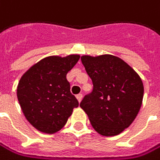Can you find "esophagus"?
Returning <instances> with one entry per match:
<instances>
[{
    "label": "esophagus",
    "instance_id": "34e87169",
    "mask_svg": "<svg viewBox=\"0 0 160 160\" xmlns=\"http://www.w3.org/2000/svg\"><path fill=\"white\" fill-rule=\"evenodd\" d=\"M76 97H77V99H78V101L79 102H82V94H78Z\"/></svg>",
    "mask_w": 160,
    "mask_h": 160
}]
</instances>
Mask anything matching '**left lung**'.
Wrapping results in <instances>:
<instances>
[{
  "mask_svg": "<svg viewBox=\"0 0 160 160\" xmlns=\"http://www.w3.org/2000/svg\"><path fill=\"white\" fill-rule=\"evenodd\" d=\"M82 62L93 90L79 106L98 133H121L133 122L142 104L144 87L140 77L123 59L111 54L82 56Z\"/></svg>",
  "mask_w": 160,
  "mask_h": 160,
  "instance_id": "8db88e82",
  "label": "left lung"
}]
</instances>
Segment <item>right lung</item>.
<instances>
[{
	"instance_id": "add662e5",
	"label": "right lung",
	"mask_w": 160,
	"mask_h": 160,
	"mask_svg": "<svg viewBox=\"0 0 160 160\" xmlns=\"http://www.w3.org/2000/svg\"><path fill=\"white\" fill-rule=\"evenodd\" d=\"M78 59V54L48 57L22 76L17 98L25 117L39 132L52 134L60 131L78 107L66 78Z\"/></svg>"
}]
</instances>
